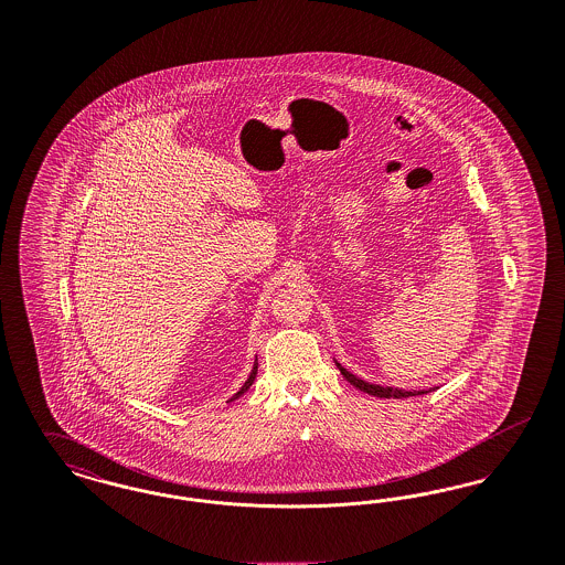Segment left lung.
I'll return each mask as SVG.
<instances>
[{
  "mask_svg": "<svg viewBox=\"0 0 565 565\" xmlns=\"http://www.w3.org/2000/svg\"><path fill=\"white\" fill-rule=\"evenodd\" d=\"M339 366V371H341V375L345 376L348 381H350L351 385H355L360 392H366V394H371V396H376V398H408V396H422V394H428L426 390H413V392H408V390H396V387H381V385H373V383H366V381H362V379H358L355 375H351L350 371H345L341 364H337ZM434 390V387H431Z\"/></svg>",
  "mask_w": 565,
  "mask_h": 565,
  "instance_id": "8db88e82",
  "label": "left lung"
}]
</instances>
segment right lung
<instances>
[{
    "instance_id": "right-lung-1",
    "label": "right lung",
    "mask_w": 565,
    "mask_h": 565,
    "mask_svg": "<svg viewBox=\"0 0 565 565\" xmlns=\"http://www.w3.org/2000/svg\"><path fill=\"white\" fill-rule=\"evenodd\" d=\"M256 373H258V362H254V369H252V373H249V376H247V381L243 383L242 390H239V392H237V394L231 398V403H233V401H237L242 394H245V392L249 390V385H252V383H254V379H256Z\"/></svg>"
}]
</instances>
